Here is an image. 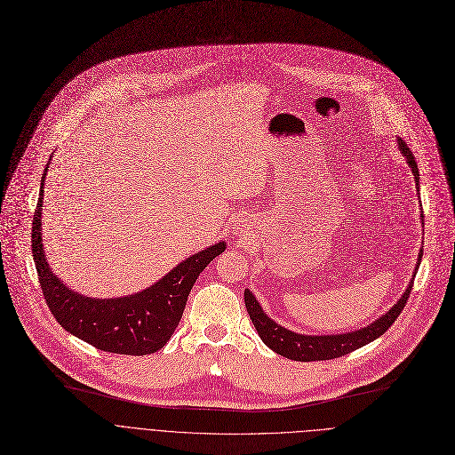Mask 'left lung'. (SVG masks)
Instances as JSON below:
<instances>
[{"mask_svg":"<svg viewBox=\"0 0 455 455\" xmlns=\"http://www.w3.org/2000/svg\"><path fill=\"white\" fill-rule=\"evenodd\" d=\"M399 148H401L403 155L406 156L408 165L413 171L415 182H419V171H417V164H415L411 151L408 149V146L403 142V140H399ZM423 222H425V219H423ZM421 257L423 255H419V262H421ZM411 288H413V283H410L404 295L387 313V315H382L379 321H375L368 328H363V330L352 331V333H344V335H326V337L324 335L323 337L300 335V333H293L283 326H278L262 311V307L259 306L253 293H250V290L243 293V302H246L250 319H251L253 326L257 328L260 339L264 340L266 346H269L273 349L275 354L283 355L286 359L300 361V363H311V361H330V359L347 355L349 352H355L357 347L380 337L401 315V311L406 306V300L410 299Z\"/></svg>","mask_w":455,"mask_h":455,"instance_id":"1","label":"left lung"}]
</instances>
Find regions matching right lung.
<instances>
[{"mask_svg":"<svg viewBox=\"0 0 455 455\" xmlns=\"http://www.w3.org/2000/svg\"><path fill=\"white\" fill-rule=\"evenodd\" d=\"M47 167L42 179L36 212H34L30 242L38 281L54 319L68 333L103 352L122 355H148L158 352L177 330L188 295L198 275L226 250V243L219 242L193 255L142 293L122 299L82 297L58 281L44 255L42 198Z\"/></svg>","mask_w":455,"mask_h":455,"instance_id":"add662e5","label":"right lung"}]
</instances>
